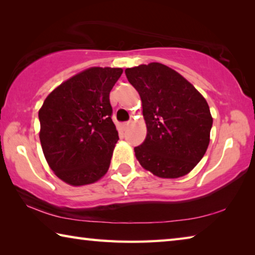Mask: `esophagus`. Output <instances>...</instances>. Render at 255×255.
I'll return each instance as SVG.
<instances>
[{
    "label": "esophagus",
    "instance_id": "1",
    "mask_svg": "<svg viewBox=\"0 0 255 255\" xmlns=\"http://www.w3.org/2000/svg\"><path fill=\"white\" fill-rule=\"evenodd\" d=\"M128 126H129V123H124V124L122 125V127H123L124 129H126Z\"/></svg>",
    "mask_w": 255,
    "mask_h": 255
}]
</instances>
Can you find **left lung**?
I'll list each match as a JSON object with an SVG mask.
<instances>
[{"mask_svg":"<svg viewBox=\"0 0 255 255\" xmlns=\"http://www.w3.org/2000/svg\"><path fill=\"white\" fill-rule=\"evenodd\" d=\"M139 93L147 128L145 141L135 147L145 170L163 179L188 174L204 157L213 126L209 106L188 80L161 63L126 68Z\"/></svg>","mask_w":255,"mask_h":255,"instance_id":"left-lung-1","label":"left lung"}]
</instances>
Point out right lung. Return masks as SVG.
<instances>
[{"instance_id": "obj_1", "label": "right lung", "mask_w": 255, "mask_h": 255, "mask_svg": "<svg viewBox=\"0 0 255 255\" xmlns=\"http://www.w3.org/2000/svg\"><path fill=\"white\" fill-rule=\"evenodd\" d=\"M123 72L115 67L86 68L58 85L42 103V152L65 183L91 184L109 170L119 139L109 94Z\"/></svg>"}]
</instances>
